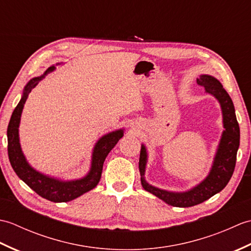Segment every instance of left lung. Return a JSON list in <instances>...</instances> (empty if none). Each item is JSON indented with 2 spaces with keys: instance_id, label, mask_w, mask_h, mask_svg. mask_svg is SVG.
<instances>
[{
  "instance_id": "obj_1",
  "label": "left lung",
  "mask_w": 251,
  "mask_h": 251,
  "mask_svg": "<svg viewBox=\"0 0 251 251\" xmlns=\"http://www.w3.org/2000/svg\"><path fill=\"white\" fill-rule=\"evenodd\" d=\"M197 84L202 86L205 93L210 94L219 100L223 114V131L214 165L208 177L195 188L183 193H173L149 184L145 180L147 164V151L142 145L139 158V170L143 189L175 207H191L210 199L226 188L235 169L236 155L239 147V126L236 120L233 101L226 90L217 78L210 75H201Z\"/></svg>"
}]
</instances>
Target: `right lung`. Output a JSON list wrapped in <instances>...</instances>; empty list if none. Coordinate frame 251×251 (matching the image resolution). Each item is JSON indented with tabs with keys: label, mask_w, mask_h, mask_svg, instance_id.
<instances>
[{
	"label": "right lung",
	"mask_w": 251,
	"mask_h": 251,
	"mask_svg": "<svg viewBox=\"0 0 251 251\" xmlns=\"http://www.w3.org/2000/svg\"><path fill=\"white\" fill-rule=\"evenodd\" d=\"M55 67L51 66L47 69L44 75L40 77H34L26 84L25 87V92L23 98L20 99L19 103L16 106L12 117H10L9 124L7 127V151L10 165H12L15 173L24 182L29 185L36 194L55 202H65L70 201L82 194L94 189L98 184L102 173L103 162L106 155L110 151L115 147L121 138L123 137V129L112 131L110 134L100 138L98 142L96 143L94 152H93V162L92 168L86 177L79 180L74 181H60L54 178L47 177L45 175L36 172L26 163L25 157L21 151L19 136H18V127L20 123L21 112L24 109V104L25 100L28 99V95L32 88H34L39 82L43 78L47 73L54 70Z\"/></svg>",
	"instance_id": "add662e5"
}]
</instances>
